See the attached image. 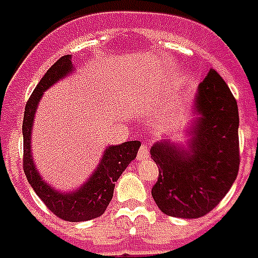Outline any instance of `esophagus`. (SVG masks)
<instances>
[{"label": "esophagus", "mask_w": 258, "mask_h": 258, "mask_svg": "<svg viewBox=\"0 0 258 258\" xmlns=\"http://www.w3.org/2000/svg\"><path fill=\"white\" fill-rule=\"evenodd\" d=\"M150 157V153H149V147L143 144V146H140V149H139V153H138V160H147Z\"/></svg>", "instance_id": "obj_1"}]
</instances>
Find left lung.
I'll return each instance as SVG.
<instances>
[{"label":"left lung","instance_id":"1","mask_svg":"<svg viewBox=\"0 0 258 258\" xmlns=\"http://www.w3.org/2000/svg\"><path fill=\"white\" fill-rule=\"evenodd\" d=\"M239 111L214 69L197 87L186 142L161 139L151 147L158 180L151 196L162 213L200 218L225 197L239 171Z\"/></svg>","mask_w":258,"mask_h":258}]
</instances>
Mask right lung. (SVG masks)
<instances>
[{
	"mask_svg": "<svg viewBox=\"0 0 258 258\" xmlns=\"http://www.w3.org/2000/svg\"><path fill=\"white\" fill-rule=\"evenodd\" d=\"M72 56L65 55L47 71L29 98L23 115V169L27 182L47 207L56 217L69 222H82L103 215L114 196L115 182L127 165L136 158L140 142L132 140L122 144L108 146L104 150L97 168L83 184L74 190L62 191L45 182L36 168L32 153V129L34 115L41 97L51 86L74 74Z\"/></svg>",
	"mask_w": 258,
	"mask_h": 258,
	"instance_id": "obj_1",
	"label": "right lung"
}]
</instances>
